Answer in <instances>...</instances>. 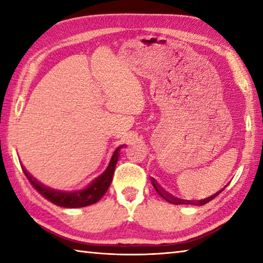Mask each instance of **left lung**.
Returning <instances> with one entry per match:
<instances>
[{
    "instance_id": "8db88e82",
    "label": "left lung",
    "mask_w": 263,
    "mask_h": 263,
    "mask_svg": "<svg viewBox=\"0 0 263 263\" xmlns=\"http://www.w3.org/2000/svg\"><path fill=\"white\" fill-rule=\"evenodd\" d=\"M152 183H153V186L155 188V190L158 191V194H159L160 196H161V197H162L163 199H166L167 202L173 203V204H198V205H203V204H206V203H209L210 201H212V199L215 198L216 196L219 195V194L221 193V191H222V190L218 191V193H216L215 195H212V196H210V197H208V198H205V199H202V201H199V202H194V201H184V199H179V198L173 197V196H172L171 194L166 193V191H164V190L161 188V186H160L154 180H152Z\"/></svg>"
}]
</instances>
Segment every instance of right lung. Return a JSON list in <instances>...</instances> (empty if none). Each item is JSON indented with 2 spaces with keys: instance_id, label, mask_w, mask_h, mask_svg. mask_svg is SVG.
<instances>
[{
  "instance_id": "1",
  "label": "right lung",
  "mask_w": 263,
  "mask_h": 263,
  "mask_svg": "<svg viewBox=\"0 0 263 263\" xmlns=\"http://www.w3.org/2000/svg\"><path fill=\"white\" fill-rule=\"evenodd\" d=\"M119 149H121V147H118L115 151L109 166L103 174L97 177V179L92 182L91 184H89L86 189L77 191V193H62V191H57L50 188H46L45 185H43L42 183H39L37 180H34L24 168L22 169H23L25 176L28 177V180L30 181V183L32 184L33 188L37 190L43 197H45L47 201H50L51 203L62 208L88 206L90 205V204L99 202L100 199L103 197V195L106 193V190L109 189V185L111 183V181H112L116 163L118 161Z\"/></svg>"
}]
</instances>
